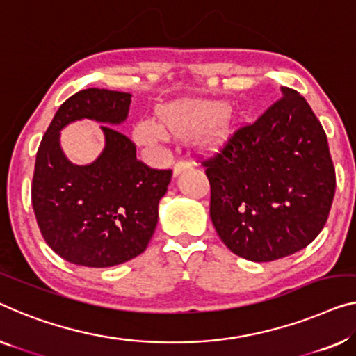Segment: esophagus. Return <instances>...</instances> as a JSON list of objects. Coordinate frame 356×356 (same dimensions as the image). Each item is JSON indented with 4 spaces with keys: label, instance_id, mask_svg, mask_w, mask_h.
Returning <instances> with one entry per match:
<instances>
[{
    "label": "esophagus",
    "instance_id": "esophagus-1",
    "mask_svg": "<svg viewBox=\"0 0 356 356\" xmlns=\"http://www.w3.org/2000/svg\"><path fill=\"white\" fill-rule=\"evenodd\" d=\"M192 166L188 161H177L176 164H174V174H179L180 171H184V169H187Z\"/></svg>",
    "mask_w": 356,
    "mask_h": 356
}]
</instances>
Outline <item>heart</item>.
Here are the masks:
<instances>
[{
  "instance_id": "b5f03b06",
  "label": "heart",
  "mask_w": 356,
  "mask_h": 356,
  "mask_svg": "<svg viewBox=\"0 0 356 356\" xmlns=\"http://www.w3.org/2000/svg\"><path fill=\"white\" fill-rule=\"evenodd\" d=\"M229 127V116L220 104L187 100L164 108L160 121L145 120L136 127L139 144L153 145L166 140L169 134L179 136L193 131L195 139L203 145H216Z\"/></svg>"
}]
</instances>
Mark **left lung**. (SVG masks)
<instances>
[{
    "label": "left lung",
    "mask_w": 356,
    "mask_h": 356,
    "mask_svg": "<svg viewBox=\"0 0 356 356\" xmlns=\"http://www.w3.org/2000/svg\"><path fill=\"white\" fill-rule=\"evenodd\" d=\"M283 97L201 163L209 216L236 256L272 262L310 245L330 216L336 171L326 132L302 95Z\"/></svg>",
    "instance_id": "1"
}]
</instances>
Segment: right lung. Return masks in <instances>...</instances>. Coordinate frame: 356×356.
Returning <instances> with one entry per match:
<instances>
[{
    "label": "right lung",
    "mask_w": 356,
    "mask_h": 356,
    "mask_svg": "<svg viewBox=\"0 0 356 356\" xmlns=\"http://www.w3.org/2000/svg\"><path fill=\"white\" fill-rule=\"evenodd\" d=\"M131 94L89 88L60 105L36 153L31 204L44 241L65 261L107 268L145 251L158 222V203L171 169H153L136 158V144L116 124L129 111ZM89 118L104 122L106 148L88 167L68 162L60 129Z\"/></svg>",
    "instance_id": "right-lung-1"
}]
</instances>
